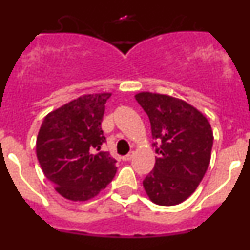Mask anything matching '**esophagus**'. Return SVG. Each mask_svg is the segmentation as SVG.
Wrapping results in <instances>:
<instances>
[{
  "label": "esophagus",
  "instance_id": "obj_1",
  "mask_svg": "<svg viewBox=\"0 0 250 250\" xmlns=\"http://www.w3.org/2000/svg\"><path fill=\"white\" fill-rule=\"evenodd\" d=\"M132 156H134V152H129V154H127V155H124L123 156V160L124 161H129V160H131V158Z\"/></svg>",
  "mask_w": 250,
  "mask_h": 250
}]
</instances>
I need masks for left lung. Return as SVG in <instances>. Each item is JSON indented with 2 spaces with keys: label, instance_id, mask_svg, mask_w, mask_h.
<instances>
[{
  "label": "left lung",
  "instance_id": "left-lung-1",
  "mask_svg": "<svg viewBox=\"0 0 250 250\" xmlns=\"http://www.w3.org/2000/svg\"><path fill=\"white\" fill-rule=\"evenodd\" d=\"M135 99L149 116L158 154L154 169L143 182L145 191L155 204H180L195 191L209 167L210 124L180 99L152 92H140Z\"/></svg>",
  "mask_w": 250,
  "mask_h": 250
}]
</instances>
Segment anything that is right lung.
<instances>
[{"label": "right lung", "instance_id": "right-lung-1", "mask_svg": "<svg viewBox=\"0 0 250 250\" xmlns=\"http://www.w3.org/2000/svg\"><path fill=\"white\" fill-rule=\"evenodd\" d=\"M109 92L83 95L43 119L36 154L55 190L72 202H85L105 189L116 174V160L101 151V130Z\"/></svg>", "mask_w": 250, "mask_h": 250}]
</instances>
